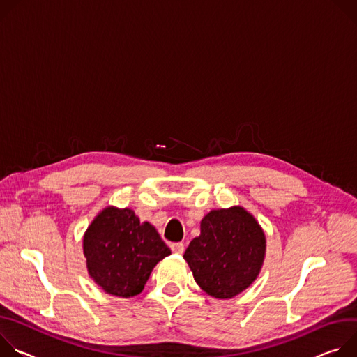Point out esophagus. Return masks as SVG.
<instances>
[{"label": "esophagus", "instance_id": "obj_1", "mask_svg": "<svg viewBox=\"0 0 357 357\" xmlns=\"http://www.w3.org/2000/svg\"><path fill=\"white\" fill-rule=\"evenodd\" d=\"M170 248L174 254H183L184 252V244L183 243H173L170 245Z\"/></svg>", "mask_w": 357, "mask_h": 357}]
</instances>
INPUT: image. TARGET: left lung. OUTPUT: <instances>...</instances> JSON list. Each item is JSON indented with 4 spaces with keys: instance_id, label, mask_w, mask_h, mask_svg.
Here are the masks:
<instances>
[{
    "instance_id": "8db88e82",
    "label": "left lung",
    "mask_w": 357,
    "mask_h": 357,
    "mask_svg": "<svg viewBox=\"0 0 357 357\" xmlns=\"http://www.w3.org/2000/svg\"><path fill=\"white\" fill-rule=\"evenodd\" d=\"M200 229L184 252L197 285L218 299L245 291L257 280L265 258V234L258 221L235 206L210 211Z\"/></svg>"
}]
</instances>
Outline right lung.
<instances>
[{
  "label": "right lung",
  "instance_id": "obj_1",
  "mask_svg": "<svg viewBox=\"0 0 357 357\" xmlns=\"http://www.w3.org/2000/svg\"><path fill=\"white\" fill-rule=\"evenodd\" d=\"M84 254L91 278L106 294L130 298L143 291L153 268L172 251L133 210L106 207L84 235Z\"/></svg>",
  "mask_w": 357,
  "mask_h": 357
}]
</instances>
